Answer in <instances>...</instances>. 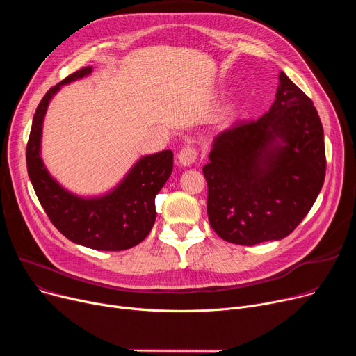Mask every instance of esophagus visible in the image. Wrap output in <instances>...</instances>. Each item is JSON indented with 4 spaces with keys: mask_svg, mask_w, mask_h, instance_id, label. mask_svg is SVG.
<instances>
[{
    "mask_svg": "<svg viewBox=\"0 0 356 356\" xmlns=\"http://www.w3.org/2000/svg\"><path fill=\"white\" fill-rule=\"evenodd\" d=\"M197 153L193 147H184L177 154V161L181 167H191L196 161Z\"/></svg>",
    "mask_w": 356,
    "mask_h": 356,
    "instance_id": "obj_1",
    "label": "esophagus"
}]
</instances>
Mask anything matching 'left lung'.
<instances>
[{"instance_id": "obj_1", "label": "left lung", "mask_w": 356, "mask_h": 356, "mask_svg": "<svg viewBox=\"0 0 356 356\" xmlns=\"http://www.w3.org/2000/svg\"><path fill=\"white\" fill-rule=\"evenodd\" d=\"M209 160L203 175L213 231L238 245L283 239L309 213L325 181L319 114L280 72L270 111L216 136Z\"/></svg>"}]
</instances>
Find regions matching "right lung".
Returning a JSON list of instances; mask_svg holds the SVG:
<instances>
[{
    "mask_svg": "<svg viewBox=\"0 0 356 356\" xmlns=\"http://www.w3.org/2000/svg\"><path fill=\"white\" fill-rule=\"evenodd\" d=\"M90 73L92 66L72 73L40 101L27 143V172L44 212L67 239L98 251H122L140 244L152 231L157 215L154 199L172 175L173 153L164 149L140 157L114 188L101 195L73 193L56 180L42 157L46 112L62 86Z\"/></svg>",
    "mask_w": 356,
    "mask_h": 356,
    "instance_id": "add662e5",
    "label": "right lung"
}]
</instances>
